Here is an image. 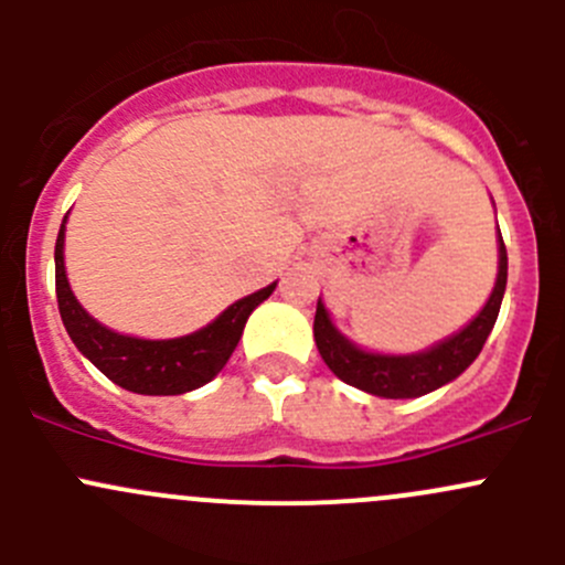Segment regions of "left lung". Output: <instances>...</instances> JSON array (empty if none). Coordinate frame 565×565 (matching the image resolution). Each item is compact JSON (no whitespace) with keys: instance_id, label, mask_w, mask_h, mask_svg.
Segmentation results:
<instances>
[{"instance_id":"obj_1","label":"left lung","mask_w":565,"mask_h":565,"mask_svg":"<svg viewBox=\"0 0 565 565\" xmlns=\"http://www.w3.org/2000/svg\"><path fill=\"white\" fill-rule=\"evenodd\" d=\"M505 278H509V256H505L503 237H498V278H494V289L483 309L459 333L437 341L429 350L413 352V355H383V352H369L352 344L335 328L322 298H319L315 317L317 350L330 372L352 388L383 398L424 396V393H431L457 380L476 361L483 341L492 333L494 319L500 315Z\"/></svg>"}]
</instances>
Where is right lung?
Masks as SVG:
<instances>
[{
	"label": "right lung",
	"mask_w": 565,
	"mask_h": 565,
	"mask_svg": "<svg viewBox=\"0 0 565 565\" xmlns=\"http://www.w3.org/2000/svg\"><path fill=\"white\" fill-rule=\"evenodd\" d=\"M65 221H62L54 248L56 303H60L62 324L78 352L93 361L111 383L141 396H180V393L207 385L235 352L250 311L262 300L270 298L276 289V281L267 284L259 292L241 298L230 309L221 311L210 324L180 339H136V335L117 333L89 317L67 284Z\"/></svg>",
	"instance_id": "add662e5"
}]
</instances>
